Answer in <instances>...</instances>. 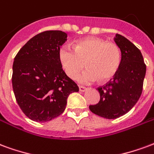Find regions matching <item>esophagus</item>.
Segmentation results:
<instances>
[{
    "label": "esophagus",
    "mask_w": 154,
    "mask_h": 154,
    "mask_svg": "<svg viewBox=\"0 0 154 154\" xmlns=\"http://www.w3.org/2000/svg\"><path fill=\"white\" fill-rule=\"evenodd\" d=\"M79 88L80 92H85V91L87 90V88H85L84 86H79Z\"/></svg>",
    "instance_id": "34e87169"
}]
</instances>
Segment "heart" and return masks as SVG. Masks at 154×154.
Returning a JSON list of instances; mask_svg holds the SVG:
<instances>
[{
	"instance_id": "1",
	"label": "heart",
	"mask_w": 154,
	"mask_h": 154,
	"mask_svg": "<svg viewBox=\"0 0 154 154\" xmlns=\"http://www.w3.org/2000/svg\"><path fill=\"white\" fill-rule=\"evenodd\" d=\"M60 66L72 79L85 66L88 69L79 76V81L90 84L100 79L111 80L116 75L122 63V52L114 42L99 38H88L79 41L74 47L63 44L58 51Z\"/></svg>"
}]
</instances>
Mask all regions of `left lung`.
Wrapping results in <instances>:
<instances>
[{"label": "left lung", "instance_id": "left-lung-1", "mask_svg": "<svg viewBox=\"0 0 154 154\" xmlns=\"http://www.w3.org/2000/svg\"><path fill=\"white\" fill-rule=\"evenodd\" d=\"M114 40L122 52L121 66L109 82L97 88L98 103L89 106L92 112L106 119L118 118L135 105L142 94L146 74L140 49L121 34H116Z\"/></svg>", "mask_w": 154, "mask_h": 154}]
</instances>
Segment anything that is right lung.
Masks as SVG:
<instances>
[{"label": "right lung", "mask_w": 154, "mask_h": 154, "mask_svg": "<svg viewBox=\"0 0 154 154\" xmlns=\"http://www.w3.org/2000/svg\"><path fill=\"white\" fill-rule=\"evenodd\" d=\"M66 38L60 30L42 32L27 42L14 57L12 86L15 99L34 122H49L62 114L68 96L79 91L58 59Z\"/></svg>", "instance_id": "add662e5"}]
</instances>
